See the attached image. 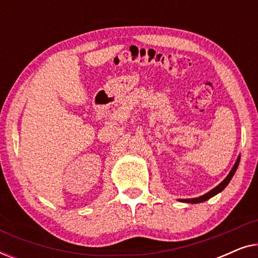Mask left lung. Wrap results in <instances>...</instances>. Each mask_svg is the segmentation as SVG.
<instances>
[{"label": "left lung", "instance_id": "1", "mask_svg": "<svg viewBox=\"0 0 258 258\" xmlns=\"http://www.w3.org/2000/svg\"><path fill=\"white\" fill-rule=\"evenodd\" d=\"M238 164H239V156H238L237 161H236L235 165H234V167H232V169L230 170V172H229V175L227 176V177H225V178L223 179V181H222V182L220 183V184H218V185L216 186V188H214L213 190H210L209 192L204 194V195L200 196V197H196V199H185V200H178V201H181V202H185V203H202V202H204V201L209 200V199H211V197H213V196L217 195L218 192H221L222 190H224L225 186H227V185L229 184V182L231 181L232 176L235 175L236 170H237Z\"/></svg>", "mask_w": 258, "mask_h": 258}]
</instances>
